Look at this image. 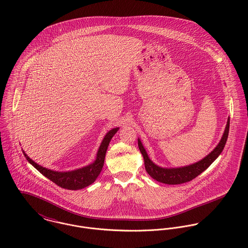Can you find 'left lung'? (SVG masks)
Segmentation results:
<instances>
[{"label": "left lung", "mask_w": 248, "mask_h": 248, "mask_svg": "<svg viewBox=\"0 0 248 248\" xmlns=\"http://www.w3.org/2000/svg\"><path fill=\"white\" fill-rule=\"evenodd\" d=\"M229 124H230V118H228L227 120V124L220 141L207 156H205L203 159H202L199 162H196L192 165L185 166V167L172 168V169L158 167L157 165L153 163V161L149 158L141 141L139 140V148L144 158V164H145V169L147 173L156 181H159L165 184L175 185V184H181V183L191 181L195 177H198L200 174H202L203 171H205L212 164L214 160L220 155L228 138Z\"/></svg>", "instance_id": "obj_1"}]
</instances>
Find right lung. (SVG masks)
Listing matches in <instances>:
<instances>
[{"label":"right lung","instance_id":"1","mask_svg":"<svg viewBox=\"0 0 248 248\" xmlns=\"http://www.w3.org/2000/svg\"><path fill=\"white\" fill-rule=\"evenodd\" d=\"M119 128H114L110 130L103 140L101 143L99 150L97 152V156L95 161L93 164H90L89 166H86L81 169L73 170L71 172H55L49 169H46L40 165L35 163L32 159H31L25 152L24 155L28 161L34 166L36 169L46 177L50 179L52 182L57 184L58 186L68 189V190H78L85 188L89 185H91L93 182L95 181V179L99 176L100 172L102 171L103 165H104V159L106 155L107 149L108 146V143L114 134L118 131Z\"/></svg>","mask_w":248,"mask_h":248}]
</instances>
